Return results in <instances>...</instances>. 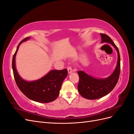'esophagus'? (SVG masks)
<instances>
[{
	"mask_svg": "<svg viewBox=\"0 0 134 134\" xmlns=\"http://www.w3.org/2000/svg\"><path fill=\"white\" fill-rule=\"evenodd\" d=\"M67 69H68L69 73H71L72 71H74V70H72L71 66H68L67 68Z\"/></svg>",
	"mask_w": 134,
	"mask_h": 134,
	"instance_id": "1",
	"label": "esophagus"
}]
</instances>
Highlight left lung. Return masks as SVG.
<instances>
[{"label":"left lung","instance_id":"1","mask_svg":"<svg viewBox=\"0 0 134 134\" xmlns=\"http://www.w3.org/2000/svg\"><path fill=\"white\" fill-rule=\"evenodd\" d=\"M100 34L102 43H111L116 48L118 55V60L114 72L107 78L97 79L83 71H78L79 77L78 92L83 97L88 99H99L110 93L118 82L120 74V56L118 47L108 35L104 34Z\"/></svg>","mask_w":134,"mask_h":134}]
</instances>
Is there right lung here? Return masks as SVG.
<instances>
[{
	"label": "right lung",
	"instance_id": "1",
	"mask_svg": "<svg viewBox=\"0 0 134 134\" xmlns=\"http://www.w3.org/2000/svg\"><path fill=\"white\" fill-rule=\"evenodd\" d=\"M30 37H26L20 42L12 59V68L15 81L18 87L27 98L40 103H48L55 100L59 95L64 80L68 75L66 69L53 70L43 78L33 82H27L22 79L15 68V58L19 46Z\"/></svg>",
	"mask_w": 134,
	"mask_h": 134
}]
</instances>
